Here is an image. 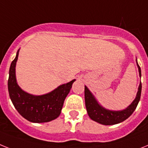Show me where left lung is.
<instances>
[{"mask_svg":"<svg viewBox=\"0 0 148 148\" xmlns=\"http://www.w3.org/2000/svg\"><path fill=\"white\" fill-rule=\"evenodd\" d=\"M136 63L138 68V73L139 77H141V68L138 64L137 59H136ZM141 93V82L138 86L136 97L134 99V101L130 104L126 108L121 110H111L105 108L104 107L101 106L98 101L95 99V96L93 95L92 93L89 91L85 86V104L86 110H87L88 115L91 118V120H94L95 122L99 123L102 125H114V124L120 123L123 122L126 119L129 118L132 115V114L135 110L138 104L140 101Z\"/></svg>","mask_w":148,"mask_h":148,"instance_id":"1","label":"left lung"}]
</instances>
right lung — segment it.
Wrapping results in <instances>:
<instances>
[{"mask_svg": "<svg viewBox=\"0 0 148 148\" xmlns=\"http://www.w3.org/2000/svg\"><path fill=\"white\" fill-rule=\"evenodd\" d=\"M18 52L12 62L9 71L8 91L10 98L19 114L32 123H47L56 119L60 115L64 101L76 80L59 86L50 92L34 95L22 90L16 77V65Z\"/></svg>", "mask_w": 148, "mask_h": 148, "instance_id": "obj_1", "label": "right lung"}]
</instances>
